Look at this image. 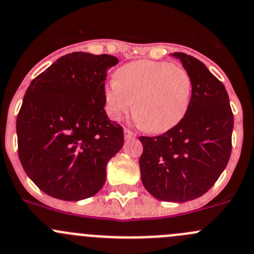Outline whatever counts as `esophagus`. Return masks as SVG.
<instances>
[{
    "label": "esophagus",
    "mask_w": 254,
    "mask_h": 254,
    "mask_svg": "<svg viewBox=\"0 0 254 254\" xmlns=\"http://www.w3.org/2000/svg\"><path fill=\"white\" fill-rule=\"evenodd\" d=\"M124 136H125V139L129 140V139H132V137H135V134L131 131V130H129V129H127V127H125V129H124Z\"/></svg>",
    "instance_id": "obj_1"
}]
</instances>
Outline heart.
Masks as SVG:
<instances>
[{
  "label": "heart",
  "mask_w": 254,
  "mask_h": 254,
  "mask_svg": "<svg viewBox=\"0 0 254 254\" xmlns=\"http://www.w3.org/2000/svg\"><path fill=\"white\" fill-rule=\"evenodd\" d=\"M191 98L192 79L184 67L146 59L120 67L104 93L105 110L112 119H122L134 108L135 120L152 134L180 124Z\"/></svg>",
  "instance_id": "obj_1"
}]
</instances>
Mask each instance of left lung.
<instances>
[{
    "mask_svg": "<svg viewBox=\"0 0 254 254\" xmlns=\"http://www.w3.org/2000/svg\"><path fill=\"white\" fill-rule=\"evenodd\" d=\"M192 79L189 112L157 136H140L139 165L145 189L160 201L186 202L206 193L227 166L233 113L225 85L202 62L176 52Z\"/></svg>",
    "mask_w": 254,
    "mask_h": 254,
    "instance_id": "1",
    "label": "left lung"
}]
</instances>
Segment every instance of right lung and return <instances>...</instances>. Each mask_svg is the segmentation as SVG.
<instances>
[{
  "instance_id": "add662e5",
  "label": "right lung",
  "mask_w": 254,
  "mask_h": 254,
  "mask_svg": "<svg viewBox=\"0 0 254 254\" xmlns=\"http://www.w3.org/2000/svg\"><path fill=\"white\" fill-rule=\"evenodd\" d=\"M109 54L73 52L29 84L17 115L18 156L29 179L64 201L92 197L107 180V164L124 131L104 109Z\"/></svg>"
}]
</instances>
